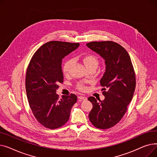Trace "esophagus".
Returning <instances> with one entry per match:
<instances>
[{"label": "esophagus", "instance_id": "obj_1", "mask_svg": "<svg viewBox=\"0 0 157 157\" xmlns=\"http://www.w3.org/2000/svg\"><path fill=\"white\" fill-rule=\"evenodd\" d=\"M78 99H79V100L80 101H85V100H86L87 99V98L86 97H85V96H78Z\"/></svg>", "mask_w": 157, "mask_h": 157}]
</instances>
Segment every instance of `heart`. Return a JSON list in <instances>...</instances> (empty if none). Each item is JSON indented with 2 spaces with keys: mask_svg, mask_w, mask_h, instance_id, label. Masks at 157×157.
I'll return each mask as SVG.
<instances>
[{
  "mask_svg": "<svg viewBox=\"0 0 157 157\" xmlns=\"http://www.w3.org/2000/svg\"><path fill=\"white\" fill-rule=\"evenodd\" d=\"M82 61L88 70L90 68L96 69L99 64V60L98 58L96 56H94V55L91 54L85 55V56L82 58ZM73 63H74V59L73 58L68 59L64 62L63 64L62 70L64 75L69 74ZM77 88L82 91H84L86 89V86L83 84L82 83H78V84H77Z\"/></svg>",
  "mask_w": 157,
  "mask_h": 157,
  "instance_id": "1",
  "label": "heart"
}]
</instances>
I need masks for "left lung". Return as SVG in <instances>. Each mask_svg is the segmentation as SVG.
I'll list each match as a JSON object with an SVG mask.
<instances>
[{
	"label": "left lung",
	"instance_id": "1",
	"mask_svg": "<svg viewBox=\"0 0 157 157\" xmlns=\"http://www.w3.org/2000/svg\"><path fill=\"white\" fill-rule=\"evenodd\" d=\"M87 46L105 61L106 71L100 80L105 98L98 102L89 97L93 109L90 122L98 128L106 129L116 125L125 115L136 88V76L129 54L120 44L112 41L91 42Z\"/></svg>",
	"mask_w": 157,
	"mask_h": 157
}]
</instances>
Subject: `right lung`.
<instances>
[{
    "label": "right lung",
    "mask_w": 157,
    "mask_h": 157,
    "mask_svg": "<svg viewBox=\"0 0 157 157\" xmlns=\"http://www.w3.org/2000/svg\"><path fill=\"white\" fill-rule=\"evenodd\" d=\"M79 46L78 43L51 41L36 51L28 66L25 87L27 98L33 115L46 128L54 129L69 120L75 94H56L59 83L63 82L62 59Z\"/></svg>",
    "instance_id": "obj_1"
}]
</instances>
